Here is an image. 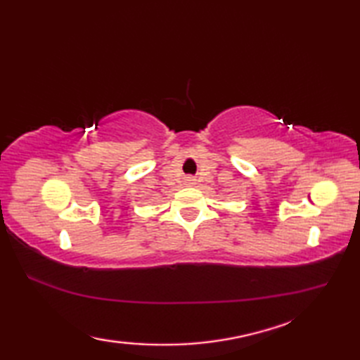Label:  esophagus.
<instances>
[{"label": "esophagus", "instance_id": "34e87169", "mask_svg": "<svg viewBox=\"0 0 360 360\" xmlns=\"http://www.w3.org/2000/svg\"><path fill=\"white\" fill-rule=\"evenodd\" d=\"M190 181H192V179H190Z\"/></svg>", "mask_w": 360, "mask_h": 360}]
</instances>
